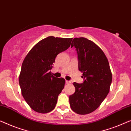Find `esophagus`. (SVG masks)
<instances>
[{"label":"esophagus","instance_id":"34e87169","mask_svg":"<svg viewBox=\"0 0 131 131\" xmlns=\"http://www.w3.org/2000/svg\"><path fill=\"white\" fill-rule=\"evenodd\" d=\"M66 84H70V83H71V82L69 81H66Z\"/></svg>","mask_w":131,"mask_h":131}]
</instances>
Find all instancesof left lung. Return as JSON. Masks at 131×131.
I'll use <instances>...</instances> for the list:
<instances>
[{
	"mask_svg": "<svg viewBox=\"0 0 131 131\" xmlns=\"http://www.w3.org/2000/svg\"><path fill=\"white\" fill-rule=\"evenodd\" d=\"M73 46L77 51L78 68L84 81L73 83L75 92L69 96L70 106L78 114H88L96 110L108 94L112 72L106 56L92 41L75 38L71 44Z\"/></svg>",
	"mask_w": 131,
	"mask_h": 131,
	"instance_id": "8db88e82",
	"label": "left lung"
}]
</instances>
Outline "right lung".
Listing matches in <instances>:
<instances>
[{"label": "right lung", "mask_w": 131, "mask_h": 131, "mask_svg": "<svg viewBox=\"0 0 131 131\" xmlns=\"http://www.w3.org/2000/svg\"><path fill=\"white\" fill-rule=\"evenodd\" d=\"M72 40L47 37L37 43L23 60L19 77L21 92L37 112L46 114L55 108L65 80L53 77L50 71L56 56L69 48Z\"/></svg>", "instance_id": "right-lung-1"}]
</instances>
